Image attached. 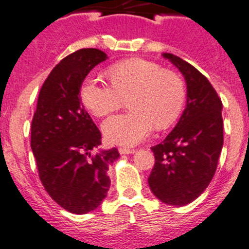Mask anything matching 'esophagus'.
Wrapping results in <instances>:
<instances>
[{
    "instance_id": "34e87169",
    "label": "esophagus",
    "mask_w": 249,
    "mask_h": 249,
    "mask_svg": "<svg viewBox=\"0 0 249 249\" xmlns=\"http://www.w3.org/2000/svg\"><path fill=\"white\" fill-rule=\"evenodd\" d=\"M120 155H129V153H134L135 150L134 148H126V147H119Z\"/></svg>"
}]
</instances>
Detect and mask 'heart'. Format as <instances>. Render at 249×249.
Wrapping results in <instances>:
<instances>
[{"instance_id": "1", "label": "heart", "mask_w": 249, "mask_h": 249, "mask_svg": "<svg viewBox=\"0 0 249 249\" xmlns=\"http://www.w3.org/2000/svg\"><path fill=\"white\" fill-rule=\"evenodd\" d=\"M111 85L98 77L86 78L81 98L96 117H107L129 98L131 111L103 123V134L111 143L135 145L153 127L164 130L177 122L185 103V85L176 72L145 59H127L107 71Z\"/></svg>"}]
</instances>
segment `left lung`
Here are the masks:
<instances>
[{"instance_id":"8db88e82","label":"left lung","mask_w":249,"mask_h":249,"mask_svg":"<svg viewBox=\"0 0 249 249\" xmlns=\"http://www.w3.org/2000/svg\"><path fill=\"white\" fill-rule=\"evenodd\" d=\"M166 59L187 81V107L163 142L151 147L155 164L148 185L168 205L192 203L208 188L224 145L222 103L208 78L193 65L172 54Z\"/></svg>"}]
</instances>
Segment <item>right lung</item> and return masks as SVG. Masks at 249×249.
I'll return each instance as SVG.
<instances>
[{"mask_svg": "<svg viewBox=\"0 0 249 249\" xmlns=\"http://www.w3.org/2000/svg\"><path fill=\"white\" fill-rule=\"evenodd\" d=\"M106 59L103 51L92 48L64 57L41 86L32 120L30 146L41 184L53 200L73 213L101 205L110 187L109 163L119 157L115 147L90 155L102 135L81 104L83 80Z\"/></svg>", "mask_w": 249, "mask_h": 249, "instance_id": "obj_1", "label": "right lung"}]
</instances>
